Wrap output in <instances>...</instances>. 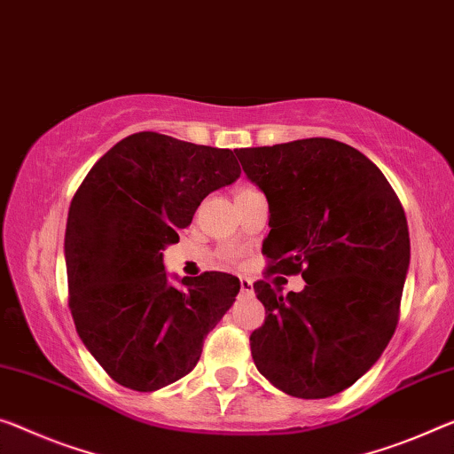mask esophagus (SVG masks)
<instances>
[{
    "label": "esophagus",
    "mask_w": 454,
    "mask_h": 454,
    "mask_svg": "<svg viewBox=\"0 0 454 454\" xmlns=\"http://www.w3.org/2000/svg\"><path fill=\"white\" fill-rule=\"evenodd\" d=\"M239 284H241V292H246V294H251V292H254V282H251L249 278H239Z\"/></svg>",
    "instance_id": "obj_1"
}]
</instances>
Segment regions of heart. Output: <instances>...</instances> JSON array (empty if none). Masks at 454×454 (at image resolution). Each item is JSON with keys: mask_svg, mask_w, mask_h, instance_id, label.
<instances>
[{"mask_svg": "<svg viewBox=\"0 0 454 454\" xmlns=\"http://www.w3.org/2000/svg\"><path fill=\"white\" fill-rule=\"evenodd\" d=\"M246 191H251V188H239V191H237V192H246Z\"/></svg>", "mask_w": 454, "mask_h": 454, "instance_id": "1", "label": "heart"}]
</instances>
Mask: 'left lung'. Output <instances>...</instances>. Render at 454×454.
Segmentation results:
<instances>
[{"mask_svg":"<svg viewBox=\"0 0 454 454\" xmlns=\"http://www.w3.org/2000/svg\"><path fill=\"white\" fill-rule=\"evenodd\" d=\"M266 194L270 274L302 271L282 296L255 282L266 320L251 333L254 364L284 394L343 392L381 357L397 325L410 235L394 188L372 160L329 137L235 150Z\"/></svg>","mask_w":454,"mask_h":454,"instance_id":"1","label":"left lung"}]
</instances>
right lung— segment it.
I'll list each match as a JSON object with an SVG mask.
<instances>
[{
    "label": "right lung",
    "instance_id": "1",
    "mask_svg": "<svg viewBox=\"0 0 454 454\" xmlns=\"http://www.w3.org/2000/svg\"><path fill=\"white\" fill-rule=\"evenodd\" d=\"M239 174L231 150L139 131L76 191L65 233L71 312L89 353L121 386L156 392L184 378L233 306L239 278L168 276L164 249L207 194Z\"/></svg>",
    "mask_w": 454,
    "mask_h": 454
}]
</instances>
